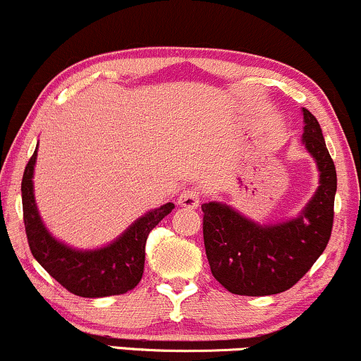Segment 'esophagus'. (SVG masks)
Segmentation results:
<instances>
[{
  "mask_svg": "<svg viewBox=\"0 0 361 361\" xmlns=\"http://www.w3.org/2000/svg\"><path fill=\"white\" fill-rule=\"evenodd\" d=\"M199 202H201V192L196 188H188L185 190H182V194L179 196V204L184 207H197Z\"/></svg>",
  "mask_w": 361,
  "mask_h": 361,
  "instance_id": "1",
  "label": "esophagus"
}]
</instances>
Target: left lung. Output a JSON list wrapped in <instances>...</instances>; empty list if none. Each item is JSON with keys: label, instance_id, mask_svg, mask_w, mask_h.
I'll return each instance as SVG.
<instances>
[{"label": "left lung", "instance_id": "obj_1", "mask_svg": "<svg viewBox=\"0 0 361 361\" xmlns=\"http://www.w3.org/2000/svg\"><path fill=\"white\" fill-rule=\"evenodd\" d=\"M302 142L316 159L319 188L299 218L260 226L219 202L202 204V236L211 274L238 295H272L309 272L331 238L336 167L316 116L306 108Z\"/></svg>", "mask_w": 361, "mask_h": 361}]
</instances>
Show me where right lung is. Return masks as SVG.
I'll return each mask as SVG.
<instances>
[{
	"instance_id": "right-lung-1",
	"label": "right lung",
	"mask_w": 361,
	"mask_h": 361,
	"mask_svg": "<svg viewBox=\"0 0 361 361\" xmlns=\"http://www.w3.org/2000/svg\"><path fill=\"white\" fill-rule=\"evenodd\" d=\"M37 148L21 179V202L28 247L35 260L63 289L80 298L125 294L138 286L145 267V245L150 231L173 209L167 202L135 221L114 243L94 252H78L49 235L33 197V165Z\"/></svg>"
}]
</instances>
